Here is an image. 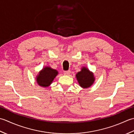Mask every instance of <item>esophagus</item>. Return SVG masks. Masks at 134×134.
<instances>
[{"label": "esophagus", "instance_id": "34e87169", "mask_svg": "<svg viewBox=\"0 0 134 134\" xmlns=\"http://www.w3.org/2000/svg\"><path fill=\"white\" fill-rule=\"evenodd\" d=\"M70 73V70H66V71H64V74L65 75H69Z\"/></svg>", "mask_w": 134, "mask_h": 134}]
</instances>
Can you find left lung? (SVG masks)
Wrapping results in <instances>:
<instances>
[{
	"mask_svg": "<svg viewBox=\"0 0 134 134\" xmlns=\"http://www.w3.org/2000/svg\"><path fill=\"white\" fill-rule=\"evenodd\" d=\"M76 76L79 84L83 88H88L94 83L93 74L85 67L83 68L80 72H78Z\"/></svg>",
	"mask_w": 134,
	"mask_h": 134,
	"instance_id": "1",
	"label": "left lung"
}]
</instances>
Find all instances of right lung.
<instances>
[{
	"label": "right lung",
	"instance_id": "add662e5",
	"mask_svg": "<svg viewBox=\"0 0 134 134\" xmlns=\"http://www.w3.org/2000/svg\"><path fill=\"white\" fill-rule=\"evenodd\" d=\"M58 74V72L50 67H46L39 73L37 76V83L42 87H48L50 86L54 79Z\"/></svg>",
	"mask_w": 134,
	"mask_h": 134
}]
</instances>
